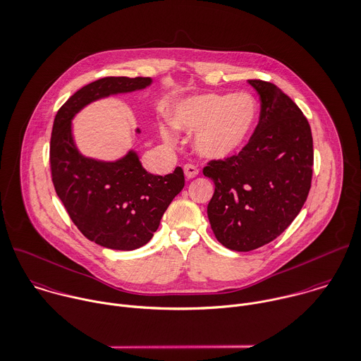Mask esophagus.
I'll use <instances>...</instances> for the list:
<instances>
[{
	"instance_id": "obj_1",
	"label": "esophagus",
	"mask_w": 361,
	"mask_h": 361,
	"mask_svg": "<svg viewBox=\"0 0 361 361\" xmlns=\"http://www.w3.org/2000/svg\"><path fill=\"white\" fill-rule=\"evenodd\" d=\"M198 173H200V170L194 164H185L184 166V174H185L187 178H194V177L198 176Z\"/></svg>"
}]
</instances>
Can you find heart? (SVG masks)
Segmentation results:
<instances>
[{"mask_svg": "<svg viewBox=\"0 0 361 361\" xmlns=\"http://www.w3.org/2000/svg\"><path fill=\"white\" fill-rule=\"evenodd\" d=\"M259 105L249 92L205 94L177 104L171 125L187 133H197L194 150L205 159L222 160L240 152L249 142L257 122ZM166 143L176 140L171 130L160 128Z\"/></svg>", "mask_w": 361, "mask_h": 361, "instance_id": "b5f03b06", "label": "heart"}]
</instances>
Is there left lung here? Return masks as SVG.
Returning a JSON list of instances; mask_svg holds the SVG:
<instances>
[{
	"instance_id": "left-lung-1",
	"label": "left lung",
	"mask_w": 361,
	"mask_h": 361,
	"mask_svg": "<svg viewBox=\"0 0 361 361\" xmlns=\"http://www.w3.org/2000/svg\"><path fill=\"white\" fill-rule=\"evenodd\" d=\"M260 95V118L236 156L212 160L204 176L215 184L211 228L225 247L250 252L280 236L304 207L312 180L311 126L273 82L247 80Z\"/></svg>"
}]
</instances>
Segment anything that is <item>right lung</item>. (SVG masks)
<instances>
[{
    "instance_id": "obj_1",
    "label": "right lung",
    "mask_w": 361,
    "mask_h": 361,
    "mask_svg": "<svg viewBox=\"0 0 361 361\" xmlns=\"http://www.w3.org/2000/svg\"><path fill=\"white\" fill-rule=\"evenodd\" d=\"M150 77H105L74 92L57 111L50 139L51 181L78 231L112 250H135L154 235L174 197L184 188V173H147L130 149L114 161L84 156L73 135L74 116L91 102L152 85ZM136 133H140L136 129Z\"/></svg>"
}]
</instances>
